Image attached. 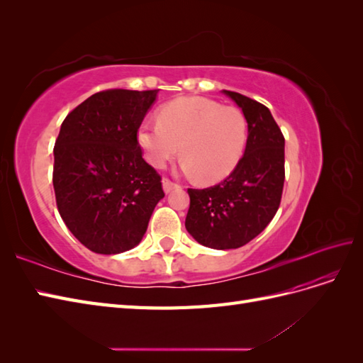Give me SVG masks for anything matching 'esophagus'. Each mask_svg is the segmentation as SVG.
<instances>
[{
    "label": "esophagus",
    "mask_w": 363,
    "mask_h": 363,
    "mask_svg": "<svg viewBox=\"0 0 363 363\" xmlns=\"http://www.w3.org/2000/svg\"><path fill=\"white\" fill-rule=\"evenodd\" d=\"M162 184H163V191L167 192V194H169V192H171V191H174V189L180 188V184L171 182L169 179H163V180H162Z\"/></svg>",
    "instance_id": "esophagus-1"
}]
</instances>
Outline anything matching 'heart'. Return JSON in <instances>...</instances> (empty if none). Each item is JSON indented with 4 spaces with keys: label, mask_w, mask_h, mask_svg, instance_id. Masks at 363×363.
<instances>
[{
    "label": "heart",
    "mask_w": 363,
    "mask_h": 363,
    "mask_svg": "<svg viewBox=\"0 0 363 363\" xmlns=\"http://www.w3.org/2000/svg\"><path fill=\"white\" fill-rule=\"evenodd\" d=\"M157 119L138 128V144L152 167L163 168L180 152L186 172L215 183L228 177L244 156L248 124L238 107L184 96L164 104Z\"/></svg>",
    "instance_id": "b5f03b06"
}]
</instances>
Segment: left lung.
I'll return each mask as SVG.
<instances>
[{"mask_svg":"<svg viewBox=\"0 0 363 363\" xmlns=\"http://www.w3.org/2000/svg\"><path fill=\"white\" fill-rule=\"evenodd\" d=\"M223 92L247 118L245 152L221 183L188 189L184 223L196 242L215 250L239 248L262 233L279 211L284 183V138L269 108L238 92Z\"/></svg>","mask_w":363,"mask_h":363,"instance_id":"8db88e82","label":"left lung"}]
</instances>
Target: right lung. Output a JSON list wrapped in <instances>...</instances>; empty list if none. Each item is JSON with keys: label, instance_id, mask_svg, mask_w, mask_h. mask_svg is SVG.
<instances>
[{"label": "right lung", "instance_id": "add662e5", "mask_svg": "<svg viewBox=\"0 0 363 363\" xmlns=\"http://www.w3.org/2000/svg\"><path fill=\"white\" fill-rule=\"evenodd\" d=\"M157 89L96 92L65 118L54 145L52 184L69 232L98 255H118L144 238L162 177L142 157L138 128Z\"/></svg>", "mask_w": 363, "mask_h": 363}]
</instances>
